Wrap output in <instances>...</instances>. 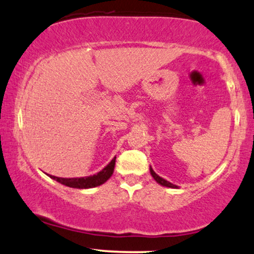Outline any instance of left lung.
Returning <instances> with one entry per match:
<instances>
[{"instance_id": "obj_1", "label": "left lung", "mask_w": 254, "mask_h": 254, "mask_svg": "<svg viewBox=\"0 0 254 254\" xmlns=\"http://www.w3.org/2000/svg\"><path fill=\"white\" fill-rule=\"evenodd\" d=\"M150 174H151V176L154 177V180H155V181H156V182L158 183V185L163 186V187H168V188H177V186H176V185H173L172 182L167 181V180H164L163 177L158 176L157 174L154 172V169H152L151 167H150Z\"/></svg>"}]
</instances>
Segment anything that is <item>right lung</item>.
Returning <instances> with one entry per match:
<instances>
[{
	"mask_svg": "<svg viewBox=\"0 0 254 254\" xmlns=\"http://www.w3.org/2000/svg\"><path fill=\"white\" fill-rule=\"evenodd\" d=\"M115 163H116V157L112 158V161L106 166L104 169L100 170L99 173L94 174L91 176H85V177H72V179H64V177H57L53 175H50L51 179L56 180L57 182L61 183V185L67 186V187L71 188H77V189H88V188H94L98 186L105 183L110 177L112 176L115 170Z\"/></svg>",
	"mask_w": 254,
	"mask_h": 254,
	"instance_id": "right-lung-1",
	"label": "right lung"
}]
</instances>
